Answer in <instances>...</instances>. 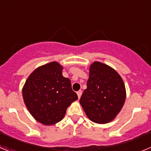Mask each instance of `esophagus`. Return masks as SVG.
Instances as JSON below:
<instances>
[{
    "label": "esophagus",
    "instance_id": "esophagus-1",
    "mask_svg": "<svg viewBox=\"0 0 151 151\" xmlns=\"http://www.w3.org/2000/svg\"><path fill=\"white\" fill-rule=\"evenodd\" d=\"M82 91L81 90H79L78 91H77V95H78V99H79L80 97H81V96H82Z\"/></svg>",
    "mask_w": 151,
    "mask_h": 151
}]
</instances>
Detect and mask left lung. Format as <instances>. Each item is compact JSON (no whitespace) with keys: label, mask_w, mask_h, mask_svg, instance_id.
Returning <instances> with one entry per match:
<instances>
[{"label":"left lung","mask_w":151,"mask_h":151,"mask_svg":"<svg viewBox=\"0 0 151 151\" xmlns=\"http://www.w3.org/2000/svg\"><path fill=\"white\" fill-rule=\"evenodd\" d=\"M125 95V85L118 73L106 64L94 62L90 66L87 88L79 102L89 119L104 124L119 113Z\"/></svg>","instance_id":"left-lung-1"}]
</instances>
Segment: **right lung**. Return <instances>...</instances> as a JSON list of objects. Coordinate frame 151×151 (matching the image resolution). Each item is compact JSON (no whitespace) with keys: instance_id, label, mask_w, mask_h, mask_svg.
Segmentation results:
<instances>
[{"instance_id":"1","label":"right lung","mask_w":151,"mask_h":151,"mask_svg":"<svg viewBox=\"0 0 151 151\" xmlns=\"http://www.w3.org/2000/svg\"><path fill=\"white\" fill-rule=\"evenodd\" d=\"M63 66L51 62L37 68L28 77L22 97L29 113L46 125L62 120L66 109L78 100L70 80L62 75Z\"/></svg>"}]
</instances>
